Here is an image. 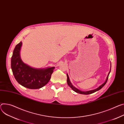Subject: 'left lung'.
<instances>
[{
    "mask_svg": "<svg viewBox=\"0 0 124 124\" xmlns=\"http://www.w3.org/2000/svg\"><path fill=\"white\" fill-rule=\"evenodd\" d=\"M111 66H110V71H109V73H108V76H107V78H106V79L105 82L103 84H102L101 85H100L98 87H97V88H96V89H95L92 90V91H86V92H83V91H80V90H79V89H78V88H76L74 86H73V85H72V84H71V82H70V81L69 78V76H68V74H67V84H68V85L73 90V91H74V92H76V93H78L83 94H92V93H95V92H96L99 91V90H100L101 88H102L104 86V85L106 84V83H107V80H108L109 75V74H110V71H111Z\"/></svg>",
    "mask_w": 124,
    "mask_h": 124,
    "instance_id": "1",
    "label": "left lung"
}]
</instances>
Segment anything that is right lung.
Segmentation results:
<instances>
[{
	"mask_svg": "<svg viewBox=\"0 0 124 124\" xmlns=\"http://www.w3.org/2000/svg\"><path fill=\"white\" fill-rule=\"evenodd\" d=\"M22 44L21 41L16 45L11 57V66L14 76L22 86L30 89L40 88L49 81L54 67L36 69L25 64L22 61L20 55Z\"/></svg>",
	"mask_w": 124,
	"mask_h": 124,
	"instance_id": "obj_1",
	"label": "right lung"
}]
</instances>
